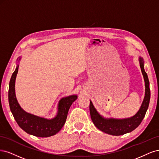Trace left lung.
Listing matches in <instances>:
<instances>
[{
	"instance_id": "8db88e82",
	"label": "left lung",
	"mask_w": 159,
	"mask_h": 159,
	"mask_svg": "<svg viewBox=\"0 0 159 159\" xmlns=\"http://www.w3.org/2000/svg\"><path fill=\"white\" fill-rule=\"evenodd\" d=\"M139 61L141 72L145 80V93L144 99H143L140 108L134 116L124 119H116L112 118V117L106 118L98 113L94 106L93 102L90 100V113L92 121L98 129L106 133V134L118 136L131 132L140 125L142 120L144 118L148 105H149L151 91L148 76L144 69L143 59L139 57Z\"/></svg>"
}]
</instances>
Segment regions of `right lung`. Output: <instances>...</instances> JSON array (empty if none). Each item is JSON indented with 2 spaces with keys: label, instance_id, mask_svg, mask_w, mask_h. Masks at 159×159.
I'll use <instances>...</instances> for the list:
<instances>
[{
  "label": "right lung",
  "instance_id": "add662e5",
  "mask_svg": "<svg viewBox=\"0 0 159 159\" xmlns=\"http://www.w3.org/2000/svg\"><path fill=\"white\" fill-rule=\"evenodd\" d=\"M21 59L19 57L18 63ZM19 64L13 73L9 83L8 102L12 114L20 128L28 134L39 137H48L55 135L65 124L67 114L73 102L77 99V95H70L61 98L57 106V112L52 119L28 113L20 106L15 93V82L18 71Z\"/></svg>",
  "mask_w": 159,
  "mask_h": 159
}]
</instances>
